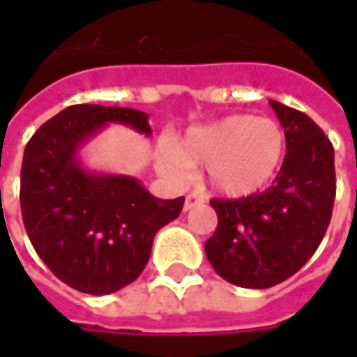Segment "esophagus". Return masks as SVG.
<instances>
[{
	"mask_svg": "<svg viewBox=\"0 0 357 357\" xmlns=\"http://www.w3.org/2000/svg\"><path fill=\"white\" fill-rule=\"evenodd\" d=\"M200 200H202V199H200V197H197V195H186L185 206H183V208H185V213H188L190 208H195V206L199 204Z\"/></svg>",
	"mask_w": 357,
	"mask_h": 357,
	"instance_id": "1",
	"label": "esophagus"
}]
</instances>
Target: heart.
<instances>
[{"mask_svg":"<svg viewBox=\"0 0 357 357\" xmlns=\"http://www.w3.org/2000/svg\"><path fill=\"white\" fill-rule=\"evenodd\" d=\"M286 153L288 137L278 121L238 113L188 129L178 144L165 141L157 167L185 181L192 167L206 165V183L216 195L242 199L272 185Z\"/></svg>","mask_w":357,"mask_h":357,"instance_id":"obj_1","label":"heart"}]
</instances>
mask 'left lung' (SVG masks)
<instances>
[{"instance_id": "left-lung-1", "label": "left lung", "mask_w": 357, "mask_h": 357, "mask_svg": "<svg viewBox=\"0 0 357 357\" xmlns=\"http://www.w3.org/2000/svg\"><path fill=\"white\" fill-rule=\"evenodd\" d=\"M288 137L284 167L264 192L213 200L218 227L204 252L218 276L240 288H272L320 246L336 199L334 146L304 113L270 101Z\"/></svg>"}]
</instances>
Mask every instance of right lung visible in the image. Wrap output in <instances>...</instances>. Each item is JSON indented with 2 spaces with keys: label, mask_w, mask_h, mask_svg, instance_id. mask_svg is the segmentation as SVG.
<instances>
[{
  "label": "right lung",
  "mask_w": 357,
  "mask_h": 357,
  "mask_svg": "<svg viewBox=\"0 0 357 357\" xmlns=\"http://www.w3.org/2000/svg\"><path fill=\"white\" fill-rule=\"evenodd\" d=\"M107 125L153 132L143 111L73 105L39 127L21 165V214L35 252L59 280L93 296L137 280L155 234L185 204L153 197L129 174L85 169L81 149Z\"/></svg>",
  "instance_id": "obj_1"
}]
</instances>
